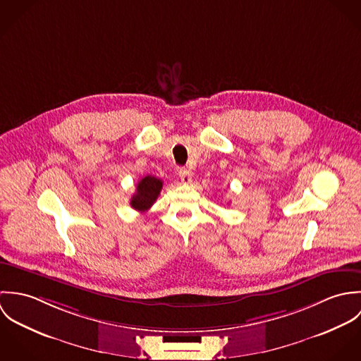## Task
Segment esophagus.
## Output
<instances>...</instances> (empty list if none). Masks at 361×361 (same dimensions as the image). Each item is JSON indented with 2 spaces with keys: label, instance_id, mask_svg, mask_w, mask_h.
<instances>
[{
  "label": "esophagus",
  "instance_id": "esophagus-1",
  "mask_svg": "<svg viewBox=\"0 0 361 361\" xmlns=\"http://www.w3.org/2000/svg\"><path fill=\"white\" fill-rule=\"evenodd\" d=\"M179 178L182 180V183H185V185H189L192 182V173L188 169H180L179 171Z\"/></svg>",
  "mask_w": 361,
  "mask_h": 361
}]
</instances>
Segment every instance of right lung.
Listing matches in <instances>:
<instances>
[{
  "label": "right lung",
  "instance_id": "add662e5",
  "mask_svg": "<svg viewBox=\"0 0 361 361\" xmlns=\"http://www.w3.org/2000/svg\"><path fill=\"white\" fill-rule=\"evenodd\" d=\"M162 189V180L147 175L136 186V193L130 199V206L140 212H146L153 206Z\"/></svg>",
  "mask_w": 361,
  "mask_h": 361
}]
</instances>
